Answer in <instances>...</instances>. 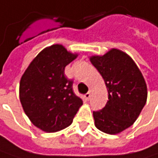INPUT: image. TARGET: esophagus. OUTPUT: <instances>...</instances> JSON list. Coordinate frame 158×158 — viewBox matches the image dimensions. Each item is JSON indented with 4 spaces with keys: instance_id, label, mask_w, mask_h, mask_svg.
<instances>
[{
    "instance_id": "obj_1",
    "label": "esophagus",
    "mask_w": 158,
    "mask_h": 158,
    "mask_svg": "<svg viewBox=\"0 0 158 158\" xmlns=\"http://www.w3.org/2000/svg\"><path fill=\"white\" fill-rule=\"evenodd\" d=\"M84 97H85V98H86L87 100H89V99L90 98V92H88L87 94H85V96H84Z\"/></svg>"
}]
</instances>
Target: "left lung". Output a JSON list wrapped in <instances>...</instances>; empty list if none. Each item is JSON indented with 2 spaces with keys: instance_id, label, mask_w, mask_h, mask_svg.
I'll return each instance as SVG.
<instances>
[{
  "instance_id": "obj_1",
  "label": "left lung",
  "mask_w": 158,
  "mask_h": 158,
  "mask_svg": "<svg viewBox=\"0 0 158 158\" xmlns=\"http://www.w3.org/2000/svg\"><path fill=\"white\" fill-rule=\"evenodd\" d=\"M90 61L103 77L108 92L105 107L93 111L98 129L118 134L136 121L148 98L145 79L133 60L116 49L105 55L94 56Z\"/></svg>"
}]
</instances>
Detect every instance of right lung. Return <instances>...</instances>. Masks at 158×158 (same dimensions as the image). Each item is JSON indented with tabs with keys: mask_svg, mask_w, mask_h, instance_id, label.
<instances>
[{
	"mask_svg": "<svg viewBox=\"0 0 158 158\" xmlns=\"http://www.w3.org/2000/svg\"><path fill=\"white\" fill-rule=\"evenodd\" d=\"M77 56L61 45H52L39 53L22 75V108L33 125L43 131L56 132L69 127L82 105L73 92V80L64 72Z\"/></svg>",
	"mask_w": 158,
	"mask_h": 158,
	"instance_id": "add662e5",
	"label": "right lung"
}]
</instances>
